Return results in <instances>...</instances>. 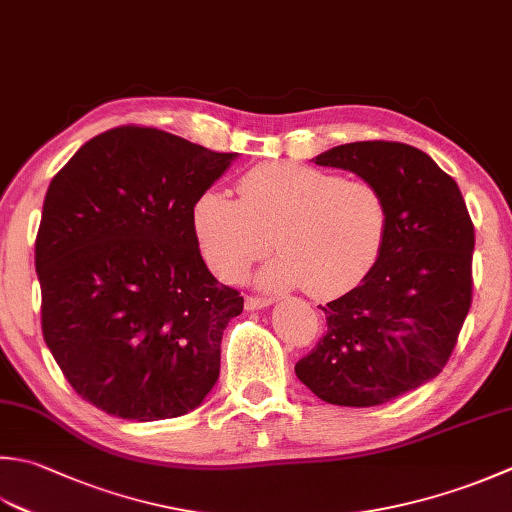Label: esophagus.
I'll return each instance as SVG.
<instances>
[{"label":"esophagus","mask_w":512,"mask_h":512,"mask_svg":"<svg viewBox=\"0 0 512 512\" xmlns=\"http://www.w3.org/2000/svg\"><path fill=\"white\" fill-rule=\"evenodd\" d=\"M270 304H273V299H270V297H253V295L246 297V308L248 310H262Z\"/></svg>","instance_id":"esophagus-1"}]
</instances>
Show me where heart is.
I'll return each instance as SVG.
<instances>
[{
    "instance_id": "1",
    "label": "heart",
    "mask_w": 512,
    "mask_h": 512,
    "mask_svg": "<svg viewBox=\"0 0 512 512\" xmlns=\"http://www.w3.org/2000/svg\"><path fill=\"white\" fill-rule=\"evenodd\" d=\"M237 199L210 188L193 206V228L206 264L224 282H239L273 242L268 288L304 286L315 299L348 293L382 257L390 210L366 179H342L295 164H257L239 177Z\"/></svg>"
}]
</instances>
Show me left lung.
<instances>
[{
	"mask_svg": "<svg viewBox=\"0 0 512 512\" xmlns=\"http://www.w3.org/2000/svg\"><path fill=\"white\" fill-rule=\"evenodd\" d=\"M382 190L390 228L362 284L326 304V335L295 364L335 406L386 404L442 373L473 302L475 228L462 190L422 150L353 142L315 157Z\"/></svg>",
	"mask_w": 512,
	"mask_h": 512,
	"instance_id": "obj_1",
	"label": "left lung"
}]
</instances>
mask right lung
<instances>
[{
    "label": "right lung",
    "mask_w": 512,
    "mask_h": 512,
    "mask_svg": "<svg viewBox=\"0 0 512 512\" xmlns=\"http://www.w3.org/2000/svg\"><path fill=\"white\" fill-rule=\"evenodd\" d=\"M237 153L119 126L53 177L35 239L44 342L75 393L108 415H186L219 377L244 297L206 268L193 206Z\"/></svg>",
    "instance_id": "1"
}]
</instances>
